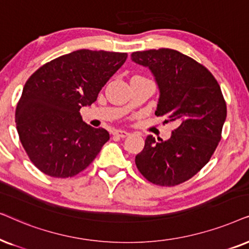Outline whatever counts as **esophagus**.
Wrapping results in <instances>:
<instances>
[{
  "label": "esophagus",
  "mask_w": 249,
  "mask_h": 249,
  "mask_svg": "<svg viewBox=\"0 0 249 249\" xmlns=\"http://www.w3.org/2000/svg\"><path fill=\"white\" fill-rule=\"evenodd\" d=\"M128 134H130L128 132L123 131V130H117L112 132V135H115V137H118V138H126Z\"/></svg>",
  "instance_id": "obj_1"
}]
</instances>
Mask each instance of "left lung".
<instances>
[{
  "mask_svg": "<svg viewBox=\"0 0 249 249\" xmlns=\"http://www.w3.org/2000/svg\"><path fill=\"white\" fill-rule=\"evenodd\" d=\"M131 57L155 76L160 93L156 116L177 125L166 141L148 135L135 164L151 183H183L210 161L221 141L227 104L220 85L205 66L177 50L137 51Z\"/></svg>",
  "mask_w": 249,
  "mask_h": 249,
  "instance_id": "obj_1",
  "label": "left lung"
}]
</instances>
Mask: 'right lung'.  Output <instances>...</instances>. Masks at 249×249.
Returning <instances> with one entry per match:
<instances>
[{"instance_id":"1","label":"right lung","mask_w":249,"mask_h":249,"mask_svg":"<svg viewBox=\"0 0 249 249\" xmlns=\"http://www.w3.org/2000/svg\"><path fill=\"white\" fill-rule=\"evenodd\" d=\"M126 58L127 53L77 50L46 62L28 78L16 108L17 131L39 171L71 178L94 160L109 133L83 122L79 109L97 100Z\"/></svg>"}]
</instances>
